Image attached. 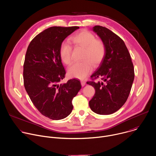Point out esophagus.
Here are the masks:
<instances>
[{"mask_svg":"<svg viewBox=\"0 0 156 156\" xmlns=\"http://www.w3.org/2000/svg\"><path fill=\"white\" fill-rule=\"evenodd\" d=\"M81 84L82 86H84L86 84V82L84 81H83V80H81Z\"/></svg>","mask_w":156,"mask_h":156,"instance_id":"esophagus-1","label":"esophagus"}]
</instances>
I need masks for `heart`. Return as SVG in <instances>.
<instances>
[{"mask_svg": "<svg viewBox=\"0 0 156 156\" xmlns=\"http://www.w3.org/2000/svg\"><path fill=\"white\" fill-rule=\"evenodd\" d=\"M76 46L84 48L82 59L80 62L73 64L68 70L70 76L78 79H84L92 70V65L96 67L103 60L106 53V46L101 39L95 38L92 32L83 30L76 34L70 38ZM72 47L66 41L61 43L59 48V56L62 62L70 65L72 62Z\"/></svg>", "mask_w": 156, "mask_h": 156, "instance_id": "b5f03b06", "label": "heart"}]
</instances>
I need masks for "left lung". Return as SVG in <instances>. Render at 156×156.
<instances>
[{
    "mask_svg": "<svg viewBox=\"0 0 156 156\" xmlns=\"http://www.w3.org/2000/svg\"><path fill=\"white\" fill-rule=\"evenodd\" d=\"M93 31L106 46L104 59L87 84L95 93L89 101V107L95 113L110 115L119 110L129 95L135 73L130 55L124 41L108 29L95 26ZM99 79L101 82H95Z\"/></svg>",
    "mask_w": 156,
    "mask_h": 156,
    "instance_id": "left-lung-1",
    "label": "left lung"
}]
</instances>
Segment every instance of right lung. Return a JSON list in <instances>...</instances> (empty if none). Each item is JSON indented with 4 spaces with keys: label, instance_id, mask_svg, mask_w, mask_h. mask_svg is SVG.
<instances>
[{
    "label": "right lung",
    "instance_id": "1",
    "mask_svg": "<svg viewBox=\"0 0 156 156\" xmlns=\"http://www.w3.org/2000/svg\"><path fill=\"white\" fill-rule=\"evenodd\" d=\"M78 29V26L48 28L32 40L26 51L24 87L35 108L51 119H62L71 113L72 100L81 88L76 79L59 83L66 73L59 56L60 46Z\"/></svg>",
    "mask_w": 156,
    "mask_h": 156
}]
</instances>
